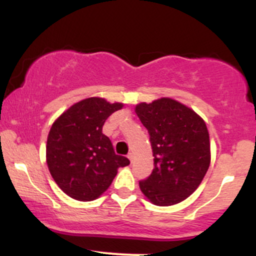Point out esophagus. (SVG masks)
Here are the masks:
<instances>
[{
  "label": "esophagus",
  "mask_w": 256,
  "mask_h": 256,
  "mask_svg": "<svg viewBox=\"0 0 256 256\" xmlns=\"http://www.w3.org/2000/svg\"><path fill=\"white\" fill-rule=\"evenodd\" d=\"M128 158H130V161L132 162V161H134V152H128Z\"/></svg>",
  "instance_id": "esophagus-1"
}]
</instances>
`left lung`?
<instances>
[{"label": "left lung", "instance_id": "1", "mask_svg": "<svg viewBox=\"0 0 256 256\" xmlns=\"http://www.w3.org/2000/svg\"><path fill=\"white\" fill-rule=\"evenodd\" d=\"M150 136L152 174L140 180L142 192L156 206H172L198 189L210 162L207 126L198 114L172 98L136 106Z\"/></svg>", "mask_w": 256, "mask_h": 256}]
</instances>
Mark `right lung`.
<instances>
[{
  "instance_id": "add662e5",
  "label": "right lung",
  "mask_w": 256,
  "mask_h": 256,
  "mask_svg": "<svg viewBox=\"0 0 256 256\" xmlns=\"http://www.w3.org/2000/svg\"><path fill=\"white\" fill-rule=\"evenodd\" d=\"M122 104L90 98L73 104L52 126L46 140V164L64 194L78 201H92L110 188L119 167L130 160L116 154L102 134L104 122Z\"/></svg>"
}]
</instances>
